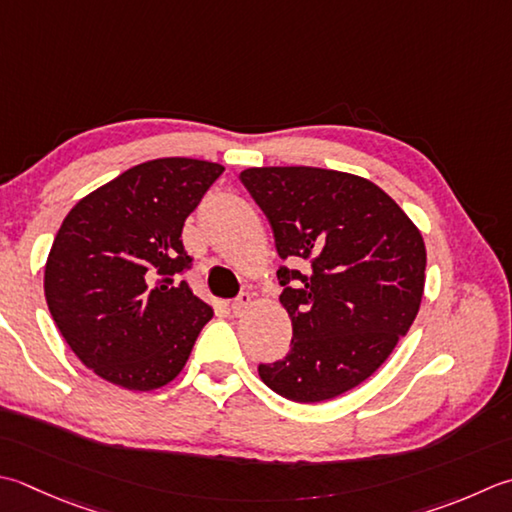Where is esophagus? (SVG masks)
Returning a JSON list of instances; mask_svg holds the SVG:
<instances>
[{"mask_svg":"<svg viewBox=\"0 0 512 512\" xmlns=\"http://www.w3.org/2000/svg\"><path fill=\"white\" fill-rule=\"evenodd\" d=\"M248 304H250V295L242 293V295H237L233 302H230V310H233V315H242L248 308Z\"/></svg>","mask_w":512,"mask_h":512,"instance_id":"obj_1","label":"esophagus"}]
</instances>
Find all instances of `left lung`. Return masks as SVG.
<instances>
[{"instance_id":"1","label":"left lung","mask_w":512,"mask_h":512,"mask_svg":"<svg viewBox=\"0 0 512 512\" xmlns=\"http://www.w3.org/2000/svg\"><path fill=\"white\" fill-rule=\"evenodd\" d=\"M239 179L286 262L279 302L293 322L288 355L259 364V377L299 404L342 395L373 375L415 322L424 239L382 188L357 175L268 166Z\"/></svg>"}]
</instances>
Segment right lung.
<instances>
[{
  "instance_id": "1",
  "label": "right lung",
  "mask_w": 512,
  "mask_h": 512,
  "mask_svg": "<svg viewBox=\"0 0 512 512\" xmlns=\"http://www.w3.org/2000/svg\"><path fill=\"white\" fill-rule=\"evenodd\" d=\"M224 166L166 157L128 168L66 215L50 248L44 293L82 364L128 390L179 375L213 308L186 284V217Z\"/></svg>"
}]
</instances>
